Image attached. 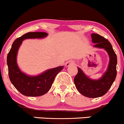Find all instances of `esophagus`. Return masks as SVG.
Masks as SVG:
<instances>
[{"label":"esophagus","mask_w":124,"mask_h":124,"mask_svg":"<svg viewBox=\"0 0 124 124\" xmlns=\"http://www.w3.org/2000/svg\"><path fill=\"white\" fill-rule=\"evenodd\" d=\"M74 64V62H72V61H69V62H67L66 63V67H69V66Z\"/></svg>","instance_id":"obj_1"}]
</instances>
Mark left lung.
Listing matches in <instances>:
<instances>
[{
    "mask_svg": "<svg viewBox=\"0 0 124 124\" xmlns=\"http://www.w3.org/2000/svg\"><path fill=\"white\" fill-rule=\"evenodd\" d=\"M94 46L104 48L109 55L110 61L108 69L102 78L98 80L89 78L80 69H78L74 82L77 89L83 96L90 98H96L103 96L109 90L116 77L117 57L112 46L107 39L98 34L91 35Z\"/></svg>",
    "mask_w": 124,
    "mask_h": 124,
    "instance_id": "left-lung-1",
    "label": "left lung"
}]
</instances>
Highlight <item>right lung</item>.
Returning a JSON list of instances; mask_svg holds the SVG:
<instances>
[{
	"mask_svg": "<svg viewBox=\"0 0 124 124\" xmlns=\"http://www.w3.org/2000/svg\"><path fill=\"white\" fill-rule=\"evenodd\" d=\"M47 33L43 32H28L17 38L13 42L7 56L9 79L14 87L23 95L39 96L46 94L51 87L55 76L63 69L64 66L47 70L38 76H28L21 72L16 63V55L22 41L27 38H44Z\"/></svg>",
	"mask_w": 124,
	"mask_h": 124,
	"instance_id": "obj_1",
	"label": "right lung"
}]
</instances>
